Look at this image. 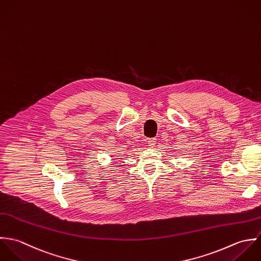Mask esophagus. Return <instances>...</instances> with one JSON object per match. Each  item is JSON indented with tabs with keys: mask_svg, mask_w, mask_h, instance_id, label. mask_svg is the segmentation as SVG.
Instances as JSON below:
<instances>
[{
	"mask_svg": "<svg viewBox=\"0 0 261 261\" xmlns=\"http://www.w3.org/2000/svg\"><path fill=\"white\" fill-rule=\"evenodd\" d=\"M148 145L152 148V147H154L155 146V144H156V138H150V139H148Z\"/></svg>",
	"mask_w": 261,
	"mask_h": 261,
	"instance_id": "1",
	"label": "esophagus"
}]
</instances>
